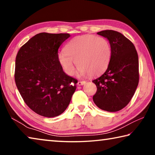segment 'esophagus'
<instances>
[{"label":"esophagus","mask_w":155,"mask_h":155,"mask_svg":"<svg viewBox=\"0 0 155 155\" xmlns=\"http://www.w3.org/2000/svg\"><path fill=\"white\" fill-rule=\"evenodd\" d=\"M86 82L85 81H78V85H84V84H85Z\"/></svg>","instance_id":"obj_1"}]
</instances>
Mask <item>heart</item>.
I'll return each mask as SVG.
<instances>
[{
  "instance_id": "obj_1",
  "label": "heart",
  "mask_w": 155,
  "mask_h": 155,
  "mask_svg": "<svg viewBox=\"0 0 155 155\" xmlns=\"http://www.w3.org/2000/svg\"><path fill=\"white\" fill-rule=\"evenodd\" d=\"M111 57V45L106 38L87 34L68 41L65 51L58 54V60L68 74H74L76 61L81 75L96 77L107 70Z\"/></svg>"
}]
</instances>
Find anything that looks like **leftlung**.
Instances as JSON below:
<instances>
[{"label":"left lung","mask_w":155,"mask_h":155,"mask_svg":"<svg viewBox=\"0 0 155 155\" xmlns=\"http://www.w3.org/2000/svg\"><path fill=\"white\" fill-rule=\"evenodd\" d=\"M97 34L108 39L111 57L104 74L92 81L97 87L93 101L104 111H118L129 103L137 87V52L134 44L117 31L105 30Z\"/></svg>","instance_id":"1"}]
</instances>
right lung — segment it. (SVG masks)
I'll return each mask as SVG.
<instances>
[{
  "instance_id": "right-lung-1",
  "label": "right lung",
  "mask_w": 155,
  "mask_h": 155,
  "mask_svg": "<svg viewBox=\"0 0 155 155\" xmlns=\"http://www.w3.org/2000/svg\"><path fill=\"white\" fill-rule=\"evenodd\" d=\"M68 33H40L18 52L15 85L26 104L38 115L53 117L64 112L76 90L77 80L63 71L58 49Z\"/></svg>"
}]
</instances>
